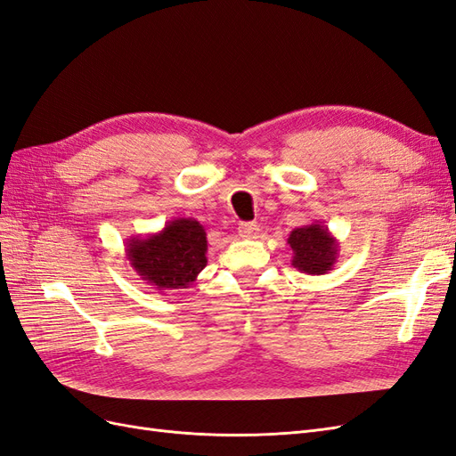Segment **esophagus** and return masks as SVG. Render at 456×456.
Here are the masks:
<instances>
[{"label": "esophagus", "mask_w": 456, "mask_h": 456, "mask_svg": "<svg viewBox=\"0 0 456 456\" xmlns=\"http://www.w3.org/2000/svg\"><path fill=\"white\" fill-rule=\"evenodd\" d=\"M238 233L243 240H251L258 233V226L255 223H241L238 228Z\"/></svg>", "instance_id": "obj_1"}]
</instances>
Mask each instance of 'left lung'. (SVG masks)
<instances>
[{"mask_svg": "<svg viewBox=\"0 0 456 456\" xmlns=\"http://www.w3.org/2000/svg\"><path fill=\"white\" fill-rule=\"evenodd\" d=\"M293 249V266L310 275H322L333 270L338 256V241L327 226L312 223L295 228L287 238Z\"/></svg>", "mask_w": 456, "mask_h": 456, "instance_id": "left-lung-1", "label": "left lung"}]
</instances>
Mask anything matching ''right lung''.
Wrapping results in <instances>:
<instances>
[{"label": "right lung", "mask_w": 456, "mask_h": 456, "mask_svg": "<svg viewBox=\"0 0 456 456\" xmlns=\"http://www.w3.org/2000/svg\"><path fill=\"white\" fill-rule=\"evenodd\" d=\"M207 233L196 218H173L159 232L126 241L133 270L159 293L188 289L207 266Z\"/></svg>", "instance_id": "right-lung-1"}]
</instances>
